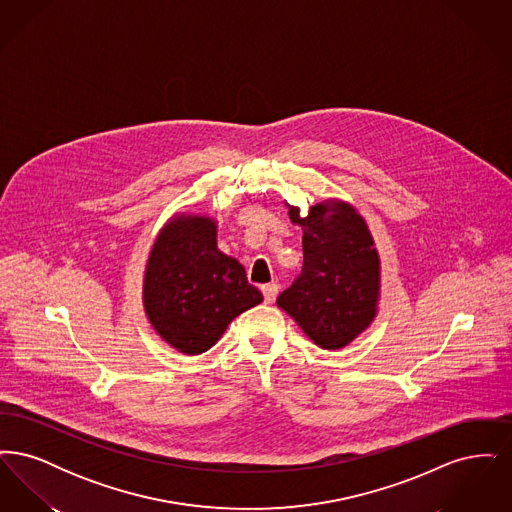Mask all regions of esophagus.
<instances>
[{"label": "esophagus", "mask_w": 512, "mask_h": 512, "mask_svg": "<svg viewBox=\"0 0 512 512\" xmlns=\"http://www.w3.org/2000/svg\"><path fill=\"white\" fill-rule=\"evenodd\" d=\"M261 290H263V295H265V303H272V301L276 299V295H278L280 286H278V284H267V286H263Z\"/></svg>", "instance_id": "1"}]
</instances>
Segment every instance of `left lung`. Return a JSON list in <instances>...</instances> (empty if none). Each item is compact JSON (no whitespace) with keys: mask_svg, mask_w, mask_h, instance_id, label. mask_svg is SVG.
Listing matches in <instances>:
<instances>
[{"mask_svg":"<svg viewBox=\"0 0 512 512\" xmlns=\"http://www.w3.org/2000/svg\"><path fill=\"white\" fill-rule=\"evenodd\" d=\"M303 230V272L276 305L322 349H343L378 315L382 261L365 217L343 199H324L301 215L286 203Z\"/></svg>","mask_w":512,"mask_h":512,"instance_id":"8db88e82","label":"left lung"}]
</instances>
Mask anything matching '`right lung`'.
I'll use <instances>...</instances> for the list:
<instances>
[{"label": "right lung", "instance_id": "1", "mask_svg": "<svg viewBox=\"0 0 512 512\" xmlns=\"http://www.w3.org/2000/svg\"><path fill=\"white\" fill-rule=\"evenodd\" d=\"M217 220L174 213L157 232L147 255L142 303L151 328L176 351L201 355L228 324L259 305L238 259L217 247Z\"/></svg>", "mask_w": 512, "mask_h": 512}]
</instances>
